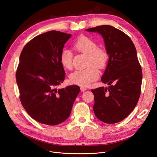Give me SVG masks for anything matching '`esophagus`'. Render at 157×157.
<instances>
[{
	"label": "esophagus",
	"mask_w": 157,
	"mask_h": 157,
	"mask_svg": "<svg viewBox=\"0 0 157 157\" xmlns=\"http://www.w3.org/2000/svg\"><path fill=\"white\" fill-rule=\"evenodd\" d=\"M80 89H81V91H82V92H84V91H85L87 89H86V87H84V86H82V87L80 88Z\"/></svg>",
	"instance_id": "obj_1"
}]
</instances>
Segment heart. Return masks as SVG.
Instances as JSON below:
<instances>
[{"label":"heart","mask_w":157,"mask_h":157,"mask_svg":"<svg viewBox=\"0 0 157 157\" xmlns=\"http://www.w3.org/2000/svg\"><path fill=\"white\" fill-rule=\"evenodd\" d=\"M73 48L81 53L88 56L86 66L83 70H78L70 75L71 82L82 86H86L94 82L99 76L96 67L103 69L107 65L109 60V54L105 50L98 48V44L90 38L86 36H80L74 43ZM73 54L72 52L64 49L60 54V62L64 68L71 69L72 67Z\"/></svg>","instance_id":"b5f03b06"}]
</instances>
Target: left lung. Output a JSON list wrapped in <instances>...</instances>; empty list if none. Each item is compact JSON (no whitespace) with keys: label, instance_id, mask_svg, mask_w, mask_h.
I'll list each match as a JSON object with an SVG mask.
<instances>
[{"label":"left lung","instance_id":"obj_1","mask_svg":"<svg viewBox=\"0 0 157 157\" xmlns=\"http://www.w3.org/2000/svg\"><path fill=\"white\" fill-rule=\"evenodd\" d=\"M86 30L101 35L109 56L101 79L109 86L91 90L94 96V113L103 122L118 123L133 111L140 96L142 71L136 48L127 34L112 26L102 25Z\"/></svg>","mask_w":157,"mask_h":157}]
</instances>
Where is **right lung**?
I'll list each match as a JSON object with an SVG mask.
<instances>
[{
  "label": "right lung",
  "instance_id": "obj_1",
  "mask_svg": "<svg viewBox=\"0 0 157 157\" xmlns=\"http://www.w3.org/2000/svg\"><path fill=\"white\" fill-rule=\"evenodd\" d=\"M71 36L47 32L30 40L21 52L15 74L19 98L28 114L39 123L56 125L66 120L80 91L75 85L56 88L65 80L60 54Z\"/></svg>",
  "mask_w": 157,
  "mask_h": 157
}]
</instances>
